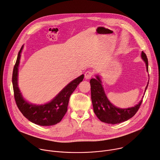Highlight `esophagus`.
I'll return each instance as SVG.
<instances>
[{
	"label": "esophagus",
	"mask_w": 160,
	"mask_h": 160,
	"mask_svg": "<svg viewBox=\"0 0 160 160\" xmlns=\"http://www.w3.org/2000/svg\"><path fill=\"white\" fill-rule=\"evenodd\" d=\"M92 72L91 71H88L85 72V78L90 79L92 77Z\"/></svg>",
	"instance_id": "obj_1"
}]
</instances>
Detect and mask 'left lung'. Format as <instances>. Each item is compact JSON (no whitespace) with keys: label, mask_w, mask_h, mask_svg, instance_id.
Returning a JSON list of instances; mask_svg holds the SVG:
<instances>
[{"label":"left lung","mask_w":160,"mask_h":160,"mask_svg":"<svg viewBox=\"0 0 160 160\" xmlns=\"http://www.w3.org/2000/svg\"><path fill=\"white\" fill-rule=\"evenodd\" d=\"M142 58L146 62L147 70L148 71V59L146 54L142 52ZM97 79L92 78L90 80L91 99L93 110L98 118L103 122L115 124L126 121L135 115L138 110L142 100L134 107L121 109L115 107L108 100L104 90L101 84V80L97 76ZM148 85L146 91L148 88Z\"/></svg>","instance_id":"8db88e82"}]
</instances>
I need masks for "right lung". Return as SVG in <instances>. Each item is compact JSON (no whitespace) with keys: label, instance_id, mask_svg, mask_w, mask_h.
Wrapping results in <instances>:
<instances>
[{"label":"right lung","instance_id":"1","mask_svg":"<svg viewBox=\"0 0 160 160\" xmlns=\"http://www.w3.org/2000/svg\"><path fill=\"white\" fill-rule=\"evenodd\" d=\"M22 49L23 46L18 52L17 59L13 68L12 77L14 97L16 104L24 117L31 122L42 126L56 124L62 120L66 114L68 110L69 97L77 88V85L83 80L84 75H82L70 82L51 102L47 104L36 106L28 103L23 99L17 82L18 68Z\"/></svg>","mask_w":160,"mask_h":160}]
</instances>
